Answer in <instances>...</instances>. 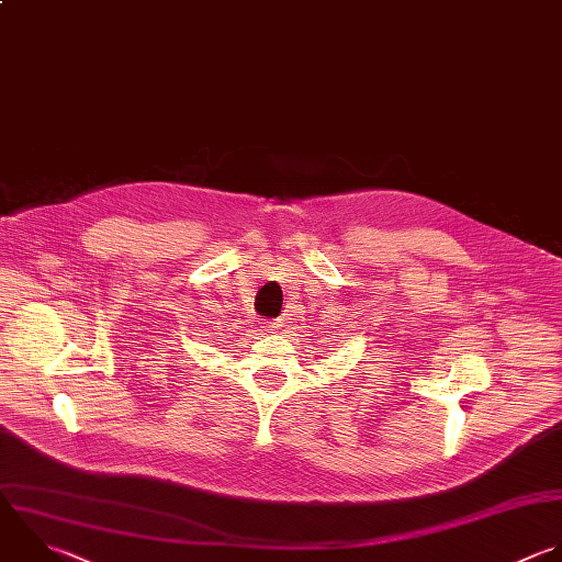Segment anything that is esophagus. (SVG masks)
<instances>
[{"label":"esophagus","instance_id":"obj_1","mask_svg":"<svg viewBox=\"0 0 562 562\" xmlns=\"http://www.w3.org/2000/svg\"><path fill=\"white\" fill-rule=\"evenodd\" d=\"M281 327V318H277V321H268V323H263V329L266 331H270V334H274L277 329Z\"/></svg>","mask_w":562,"mask_h":562}]
</instances>
